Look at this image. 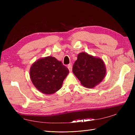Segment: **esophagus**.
Returning a JSON list of instances; mask_svg holds the SVG:
<instances>
[{"label": "esophagus", "mask_w": 135, "mask_h": 135, "mask_svg": "<svg viewBox=\"0 0 135 135\" xmlns=\"http://www.w3.org/2000/svg\"><path fill=\"white\" fill-rule=\"evenodd\" d=\"M67 67H68V70H69L70 72H71V71H72V70H73V68H72V65H71V64L68 65Z\"/></svg>", "instance_id": "esophagus-1"}]
</instances>
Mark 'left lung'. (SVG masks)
Here are the masks:
<instances>
[{
	"label": "left lung",
	"mask_w": 135,
	"mask_h": 135,
	"mask_svg": "<svg viewBox=\"0 0 135 135\" xmlns=\"http://www.w3.org/2000/svg\"><path fill=\"white\" fill-rule=\"evenodd\" d=\"M73 71L84 86L93 88L104 79L106 69L101 59L82 52L78 55Z\"/></svg>",
	"instance_id": "obj_1"
}]
</instances>
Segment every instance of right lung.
<instances>
[{
    "label": "right lung",
    "mask_w": 135,
    "mask_h": 135,
    "mask_svg": "<svg viewBox=\"0 0 135 135\" xmlns=\"http://www.w3.org/2000/svg\"><path fill=\"white\" fill-rule=\"evenodd\" d=\"M69 70L55 57L48 56L31 65L30 74L32 84L41 92L51 94L61 89Z\"/></svg>",
    "instance_id": "right-lung-1"
}]
</instances>
